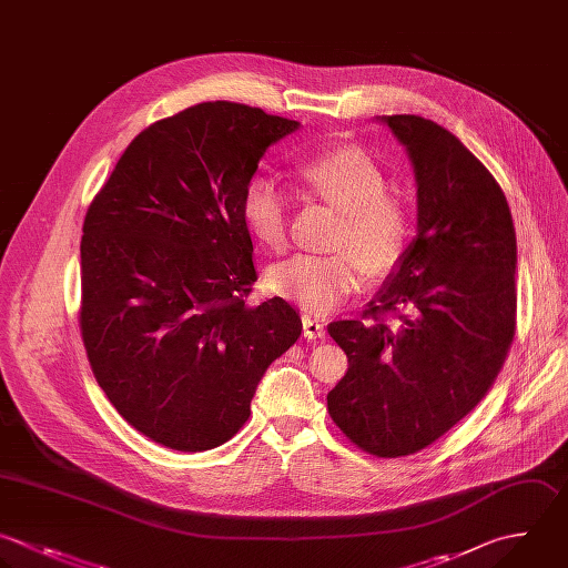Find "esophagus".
<instances>
[{
  "instance_id": "esophagus-1",
  "label": "esophagus",
  "mask_w": 568,
  "mask_h": 568,
  "mask_svg": "<svg viewBox=\"0 0 568 568\" xmlns=\"http://www.w3.org/2000/svg\"><path fill=\"white\" fill-rule=\"evenodd\" d=\"M302 324H304V337H306V339H322V337L326 335L324 324H320L317 320H313V317H308V315L302 317Z\"/></svg>"
}]
</instances>
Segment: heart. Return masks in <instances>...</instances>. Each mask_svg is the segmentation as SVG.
Wrapping results in <instances>:
<instances>
[{
	"label": "heart",
	"instance_id": "obj_1",
	"mask_svg": "<svg viewBox=\"0 0 568 568\" xmlns=\"http://www.w3.org/2000/svg\"><path fill=\"white\" fill-rule=\"evenodd\" d=\"M300 186L342 215L331 255H300L268 273V288L311 315L335 311L373 275L393 273L408 253L413 220L406 204L386 193L379 164L357 146L322 151L295 171ZM248 235L266 251L288 242L286 202L266 178H253L240 202Z\"/></svg>",
	"mask_w": 568,
	"mask_h": 568
}]
</instances>
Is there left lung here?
Masks as SVG:
<instances>
[{
  "label": "left lung",
  "instance_id": "left-lung-1",
  "mask_svg": "<svg viewBox=\"0 0 568 568\" xmlns=\"http://www.w3.org/2000/svg\"><path fill=\"white\" fill-rule=\"evenodd\" d=\"M382 122L415 171L417 237L364 320L328 324L348 371L326 402L362 450L404 457L466 417L501 371L515 335L517 246L499 184L453 133L419 115Z\"/></svg>",
  "mask_w": 568,
  "mask_h": 568
}]
</instances>
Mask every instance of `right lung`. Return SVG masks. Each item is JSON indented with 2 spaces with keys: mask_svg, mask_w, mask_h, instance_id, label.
I'll list each match as a JSON object with an SVG mask.
<instances>
[{
  "mask_svg": "<svg viewBox=\"0 0 568 568\" xmlns=\"http://www.w3.org/2000/svg\"><path fill=\"white\" fill-rule=\"evenodd\" d=\"M300 122L204 102L144 129L91 202L80 331L93 375L149 439L184 453L229 442L264 371L302 333L282 297L248 306L244 186Z\"/></svg>",
  "mask_w": 568,
  "mask_h": 568,
  "instance_id": "obj_1",
  "label": "right lung"
}]
</instances>
